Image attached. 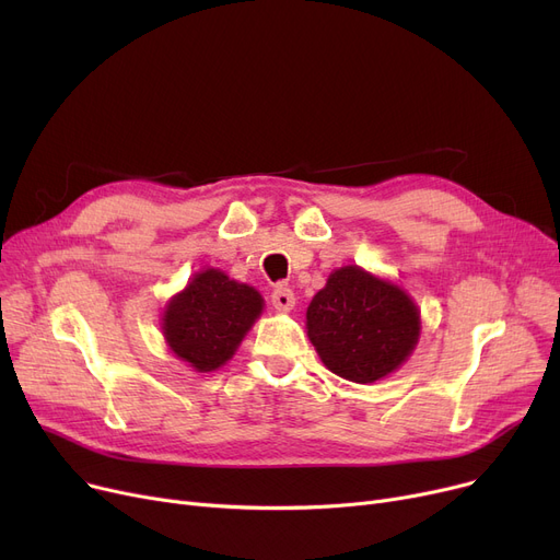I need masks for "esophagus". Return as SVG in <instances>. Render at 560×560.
<instances>
[{"label":"esophagus","instance_id":"esophagus-1","mask_svg":"<svg viewBox=\"0 0 560 560\" xmlns=\"http://www.w3.org/2000/svg\"><path fill=\"white\" fill-rule=\"evenodd\" d=\"M270 298H272V306L281 313H288L295 308V292H292V288H288V285H277Z\"/></svg>","mask_w":560,"mask_h":560}]
</instances>
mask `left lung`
<instances>
[{
	"label": "left lung",
	"mask_w": 560,
	"mask_h": 560,
	"mask_svg": "<svg viewBox=\"0 0 560 560\" xmlns=\"http://www.w3.org/2000/svg\"><path fill=\"white\" fill-rule=\"evenodd\" d=\"M308 338L334 374L374 384L420 340V308L406 292L359 265L334 270L306 311Z\"/></svg>",
	"instance_id": "8db88e82"
}]
</instances>
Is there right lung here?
<instances>
[{"label":"right lung","instance_id":"1","mask_svg":"<svg viewBox=\"0 0 560 560\" xmlns=\"http://www.w3.org/2000/svg\"><path fill=\"white\" fill-rule=\"evenodd\" d=\"M260 313L256 288L209 268L167 302L163 336L176 359L197 372H213L235 354Z\"/></svg>","mask_w":560,"mask_h":560}]
</instances>
